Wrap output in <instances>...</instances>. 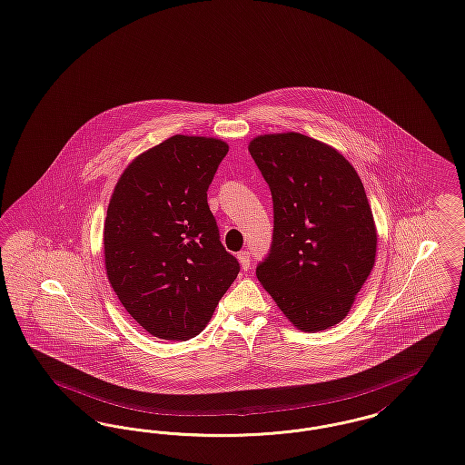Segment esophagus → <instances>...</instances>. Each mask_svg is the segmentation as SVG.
Masks as SVG:
<instances>
[{
    "instance_id": "1",
    "label": "esophagus",
    "mask_w": 465,
    "mask_h": 465,
    "mask_svg": "<svg viewBox=\"0 0 465 465\" xmlns=\"http://www.w3.org/2000/svg\"><path fill=\"white\" fill-rule=\"evenodd\" d=\"M237 258H239L241 267H242L244 271L251 269V252H249V251H241V252L237 254Z\"/></svg>"
}]
</instances>
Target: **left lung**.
Masks as SVG:
<instances>
[{
    "instance_id": "1",
    "label": "left lung",
    "mask_w": 465,
    "mask_h": 465,
    "mask_svg": "<svg viewBox=\"0 0 465 465\" xmlns=\"http://www.w3.org/2000/svg\"><path fill=\"white\" fill-rule=\"evenodd\" d=\"M271 188L272 244L256 275L286 318L320 331L346 318L376 260V226L350 162L301 134L251 140Z\"/></svg>"
}]
</instances>
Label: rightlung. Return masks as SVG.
Listing matches in <instances>:
<instances>
[{
	"mask_svg": "<svg viewBox=\"0 0 465 465\" xmlns=\"http://www.w3.org/2000/svg\"><path fill=\"white\" fill-rule=\"evenodd\" d=\"M226 154L223 140L175 135L134 160L112 193L104 232L110 284L158 339L198 335L241 271L207 203Z\"/></svg>",
	"mask_w": 465,
	"mask_h": 465,
	"instance_id": "obj_1",
	"label": "right lung"
}]
</instances>
